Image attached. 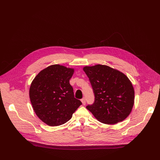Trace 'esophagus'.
Instances as JSON below:
<instances>
[{
    "mask_svg": "<svg viewBox=\"0 0 160 160\" xmlns=\"http://www.w3.org/2000/svg\"><path fill=\"white\" fill-rule=\"evenodd\" d=\"M81 101H82V104H83V105H85V104H86V101H85V98L82 99H81Z\"/></svg>",
    "mask_w": 160,
    "mask_h": 160,
    "instance_id": "obj_1",
    "label": "esophagus"
}]
</instances>
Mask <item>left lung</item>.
Wrapping results in <instances>:
<instances>
[{"instance_id": "left-lung-1", "label": "left lung", "mask_w": 160, "mask_h": 160, "mask_svg": "<svg viewBox=\"0 0 160 160\" xmlns=\"http://www.w3.org/2000/svg\"><path fill=\"white\" fill-rule=\"evenodd\" d=\"M95 96L92 105L86 108L100 122L112 125L123 121L134 104V88L129 78L120 71L106 65L85 66Z\"/></svg>"}]
</instances>
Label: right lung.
<instances>
[{
    "label": "right lung",
    "mask_w": 160,
    "mask_h": 160,
    "mask_svg": "<svg viewBox=\"0 0 160 160\" xmlns=\"http://www.w3.org/2000/svg\"><path fill=\"white\" fill-rule=\"evenodd\" d=\"M74 68L52 64L40 71L33 80L29 96L37 116L49 126H59L70 120L82 104L74 97L70 80Z\"/></svg>",
    "instance_id": "obj_1"
}]
</instances>
